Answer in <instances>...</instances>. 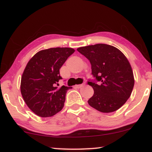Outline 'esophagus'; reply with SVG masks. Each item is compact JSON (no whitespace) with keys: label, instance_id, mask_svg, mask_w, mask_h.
<instances>
[{"label":"esophagus","instance_id":"34e87169","mask_svg":"<svg viewBox=\"0 0 152 152\" xmlns=\"http://www.w3.org/2000/svg\"><path fill=\"white\" fill-rule=\"evenodd\" d=\"M83 86H84V84H78V85H76L75 87L77 88H81V87H83Z\"/></svg>","mask_w":152,"mask_h":152}]
</instances>
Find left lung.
<instances>
[{
  "mask_svg": "<svg viewBox=\"0 0 152 152\" xmlns=\"http://www.w3.org/2000/svg\"><path fill=\"white\" fill-rule=\"evenodd\" d=\"M77 50L89 60L93 76L99 85L88 81L94 89L88 104L103 113L118 110L130 97L134 85L133 71L125 55L116 47L98 43Z\"/></svg>",
  "mask_w": 152,
  "mask_h": 152,
  "instance_id": "left-lung-1",
  "label": "left lung"
}]
</instances>
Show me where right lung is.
Listing matches in <instances>:
<instances>
[{
    "label": "right lung",
    "instance_id": "obj_1",
    "mask_svg": "<svg viewBox=\"0 0 152 152\" xmlns=\"http://www.w3.org/2000/svg\"><path fill=\"white\" fill-rule=\"evenodd\" d=\"M75 50L71 48H50L36 53L28 62L20 81V92L26 105L35 114L50 117L63 109L67 90L62 86L59 69Z\"/></svg>",
    "mask_w": 152,
    "mask_h": 152
}]
</instances>
